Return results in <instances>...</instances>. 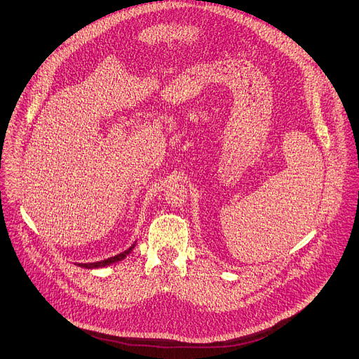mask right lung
I'll return each mask as SVG.
<instances>
[{"instance_id": "obj_1", "label": "right lung", "mask_w": 359, "mask_h": 359, "mask_svg": "<svg viewBox=\"0 0 359 359\" xmlns=\"http://www.w3.org/2000/svg\"><path fill=\"white\" fill-rule=\"evenodd\" d=\"M135 245H136V243L133 244L128 250L123 251V253H119V255H116V256H114V257H109V259H106V260H100V262H95V263H78V266H83V268H87V269L104 268V266H108V264H112V263H115V262H119V260L126 259V257L131 253L133 248H135Z\"/></svg>"}]
</instances>
